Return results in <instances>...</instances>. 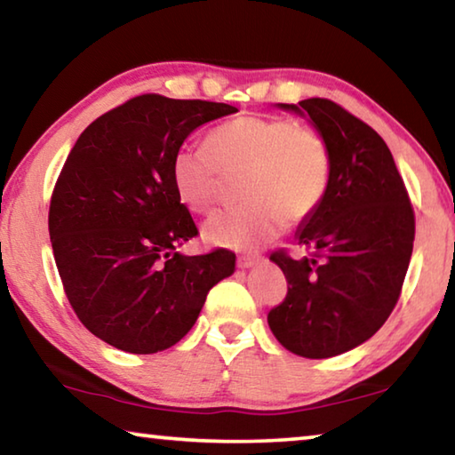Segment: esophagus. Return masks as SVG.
Returning <instances> with one entry per match:
<instances>
[{"mask_svg": "<svg viewBox=\"0 0 455 455\" xmlns=\"http://www.w3.org/2000/svg\"><path fill=\"white\" fill-rule=\"evenodd\" d=\"M255 265H259V257H238L236 259V267L238 268H251V267H255Z\"/></svg>", "mask_w": 455, "mask_h": 455, "instance_id": "obj_1", "label": "esophagus"}]
</instances>
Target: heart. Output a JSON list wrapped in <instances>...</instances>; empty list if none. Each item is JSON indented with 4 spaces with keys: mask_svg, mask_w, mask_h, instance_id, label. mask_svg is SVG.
<instances>
[{
    "mask_svg": "<svg viewBox=\"0 0 455 455\" xmlns=\"http://www.w3.org/2000/svg\"><path fill=\"white\" fill-rule=\"evenodd\" d=\"M243 174L244 203L204 222L217 246L255 251L319 209L331 179L325 138L289 118L243 116L214 128L204 146H180L171 163L172 184L184 206L203 212L217 200L225 176Z\"/></svg>",
    "mask_w": 455,
    "mask_h": 455,
    "instance_id": "b5f03b06",
    "label": "heart"
}]
</instances>
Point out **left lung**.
I'll use <instances>...</instances> for the list:
<instances>
[{"mask_svg":"<svg viewBox=\"0 0 455 455\" xmlns=\"http://www.w3.org/2000/svg\"><path fill=\"white\" fill-rule=\"evenodd\" d=\"M279 108L309 116L325 138L331 179L319 209L295 233L311 257L271 255L289 291L267 319L284 349L327 359L365 343L394 311L413 251V209L371 126L325 98Z\"/></svg>","mask_w":455,"mask_h":455,"instance_id":"1","label":"left lung"}]
</instances>
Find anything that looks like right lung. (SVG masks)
<instances>
[{
	"label": "right lung",
	"mask_w": 455,
	"mask_h": 455,
	"mask_svg": "<svg viewBox=\"0 0 455 455\" xmlns=\"http://www.w3.org/2000/svg\"><path fill=\"white\" fill-rule=\"evenodd\" d=\"M235 112L136 96L92 122L68 154L50 203L53 259L78 319L112 347L136 355L172 347L209 291L235 273L230 251H179L198 230L171 176L192 130Z\"/></svg>",
	"instance_id": "right-lung-1"
}]
</instances>
